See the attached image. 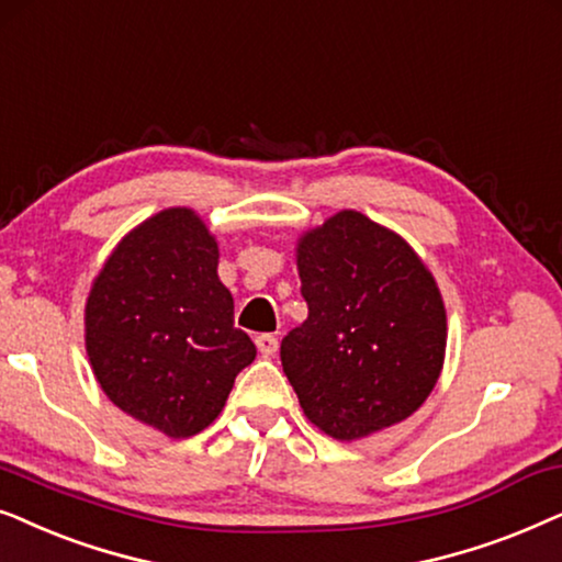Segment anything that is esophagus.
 Here are the masks:
<instances>
[{
    "label": "esophagus",
    "mask_w": 562,
    "mask_h": 562,
    "mask_svg": "<svg viewBox=\"0 0 562 562\" xmlns=\"http://www.w3.org/2000/svg\"><path fill=\"white\" fill-rule=\"evenodd\" d=\"M277 347H280L277 336H272V334H259L257 336V349L261 351V357H272Z\"/></svg>",
    "instance_id": "34e87169"
}]
</instances>
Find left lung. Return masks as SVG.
<instances>
[{
  "mask_svg": "<svg viewBox=\"0 0 562 562\" xmlns=\"http://www.w3.org/2000/svg\"><path fill=\"white\" fill-rule=\"evenodd\" d=\"M295 259L308 318L280 359L303 414L341 442L406 422L445 364L447 311L429 267L357 211L305 231Z\"/></svg>",
  "mask_w": 562,
  "mask_h": 562,
  "instance_id": "1",
  "label": "left lung"
}]
</instances>
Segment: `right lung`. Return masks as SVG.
Here are the masks:
<instances>
[{
  "mask_svg": "<svg viewBox=\"0 0 562 562\" xmlns=\"http://www.w3.org/2000/svg\"><path fill=\"white\" fill-rule=\"evenodd\" d=\"M218 241L190 207H167L120 238L85 305L97 383L120 411L187 439L211 426L257 347L234 326Z\"/></svg>",
  "mask_w": 562,
  "mask_h": 562,
  "instance_id": "obj_1",
  "label": "right lung"
}]
</instances>
